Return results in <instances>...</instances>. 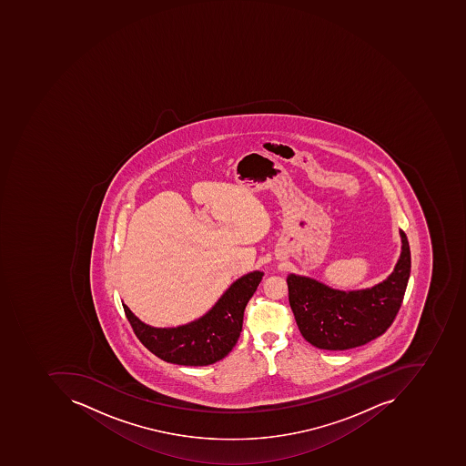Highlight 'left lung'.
I'll return each mask as SVG.
<instances>
[{
	"label": "left lung",
	"mask_w": 466,
	"mask_h": 466,
	"mask_svg": "<svg viewBox=\"0 0 466 466\" xmlns=\"http://www.w3.org/2000/svg\"><path fill=\"white\" fill-rule=\"evenodd\" d=\"M400 256L392 273L369 289H332L312 277L289 273V299L299 332L322 350H347L387 332L392 325L410 277V248L399 229Z\"/></svg>",
	"instance_id": "left-lung-1"
}]
</instances>
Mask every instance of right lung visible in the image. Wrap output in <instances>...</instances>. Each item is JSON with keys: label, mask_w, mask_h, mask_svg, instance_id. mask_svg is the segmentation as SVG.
<instances>
[{"label": "right lung", "mask_w": 466, "mask_h": 466, "mask_svg": "<svg viewBox=\"0 0 466 466\" xmlns=\"http://www.w3.org/2000/svg\"><path fill=\"white\" fill-rule=\"evenodd\" d=\"M263 274L255 270L239 277L203 317L175 328L147 325L122 304L134 333L152 354L172 364L201 367L219 361L234 349L242 332L245 308Z\"/></svg>", "instance_id": "right-lung-1"}]
</instances>
